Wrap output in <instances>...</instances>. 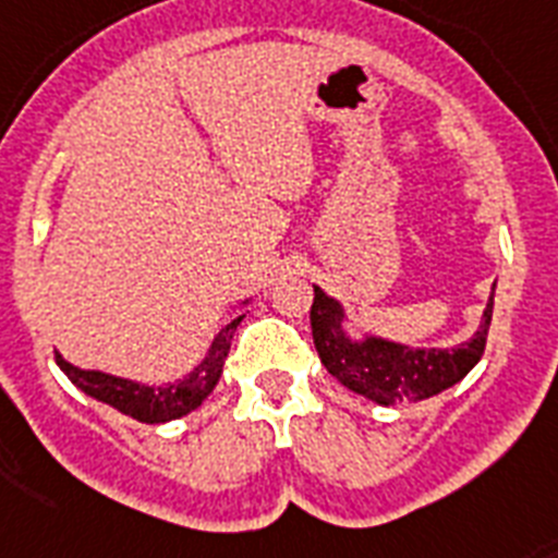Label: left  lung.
<instances>
[{
	"instance_id": "8db88e82",
	"label": "left lung",
	"mask_w": 558,
	"mask_h": 558,
	"mask_svg": "<svg viewBox=\"0 0 558 558\" xmlns=\"http://www.w3.org/2000/svg\"><path fill=\"white\" fill-rule=\"evenodd\" d=\"M494 290L496 282L487 296L482 322L468 342L453 348H411L367 330L353 336L348 330L351 319L342 302L313 284V344L330 376L353 393L365 396L381 408L416 404L453 388L456 381H462L476 367L485 353L487 328L494 316Z\"/></svg>"
}]
</instances>
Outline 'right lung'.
<instances>
[{
  "label": "right lung",
  "mask_w": 558,
  "mask_h": 558,
  "mask_svg": "<svg viewBox=\"0 0 558 558\" xmlns=\"http://www.w3.org/2000/svg\"><path fill=\"white\" fill-rule=\"evenodd\" d=\"M251 305V299L239 302L230 316L225 319L222 330L214 336V342L205 351L202 362L193 367L187 376L177 381H165V385H145V381L124 379V376H113L105 371H85V367L71 365L62 353L57 351V365L62 373L76 385L85 396L96 399V402L108 404L113 411L124 413V416L145 422V425H162V422H173L196 408H202L207 396L214 393V388L222 379L225 359L230 353V342L236 333L239 322L245 319L242 307Z\"/></svg>",
  "instance_id": "1"
}]
</instances>
